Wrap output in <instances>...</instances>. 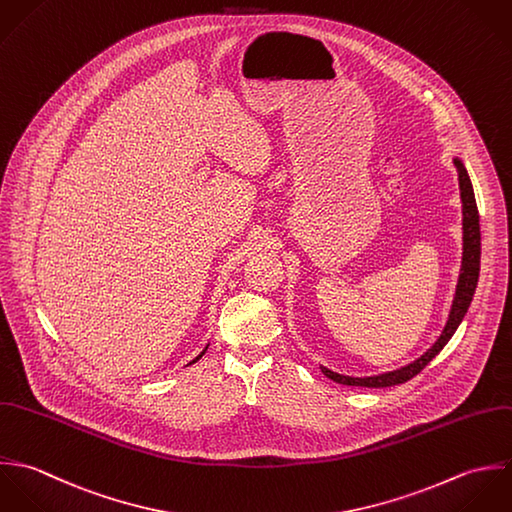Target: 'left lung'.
I'll return each instance as SVG.
<instances>
[{
  "instance_id": "1",
  "label": "left lung",
  "mask_w": 512,
  "mask_h": 512,
  "mask_svg": "<svg viewBox=\"0 0 512 512\" xmlns=\"http://www.w3.org/2000/svg\"><path fill=\"white\" fill-rule=\"evenodd\" d=\"M453 164H455L457 174H459V190H461V202H463V261H461V273H459V281H457V289H455V299H453L451 312H449V318H447V324H445L441 336L421 358H417L415 362H411L400 370L386 372V374H380V376L352 378V376H342V374H336V372L320 366V370L326 378H330L338 384H344V386H364V388H388V386L404 384V382L411 380L413 376H417L443 350V346L449 342V338L455 334L457 326L461 324L467 308L473 301L477 281H479L481 229H479V209H477L469 174H467V170H465V166L459 158H455Z\"/></svg>"
}]
</instances>
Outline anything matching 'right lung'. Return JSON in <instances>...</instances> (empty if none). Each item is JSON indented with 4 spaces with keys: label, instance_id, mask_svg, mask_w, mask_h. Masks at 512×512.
I'll return each instance as SVG.
<instances>
[{
    "label": "right lung",
    "instance_id": "add662e5",
    "mask_svg": "<svg viewBox=\"0 0 512 512\" xmlns=\"http://www.w3.org/2000/svg\"><path fill=\"white\" fill-rule=\"evenodd\" d=\"M205 350H207V346H205ZM205 350H204V352H202V354H200V356H198V358H196V360H194V362H198V360H200V358H202V356H204ZM194 362H190V364H194Z\"/></svg>",
    "mask_w": 512,
    "mask_h": 512
}]
</instances>
